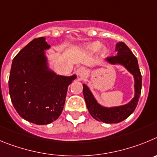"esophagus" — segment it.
Returning a JSON list of instances; mask_svg holds the SVG:
<instances>
[{"mask_svg":"<svg viewBox=\"0 0 157 157\" xmlns=\"http://www.w3.org/2000/svg\"><path fill=\"white\" fill-rule=\"evenodd\" d=\"M77 74H78L79 77H80V78H82L83 77H84V75H85L86 73V69L84 68V67H80V68L77 70Z\"/></svg>","mask_w":157,"mask_h":157,"instance_id":"esophagus-1","label":"esophagus"}]
</instances>
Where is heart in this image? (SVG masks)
Masks as SVG:
<instances>
[{
    "label": "heart",
    "mask_w": 157,
    "mask_h": 157,
    "mask_svg": "<svg viewBox=\"0 0 157 157\" xmlns=\"http://www.w3.org/2000/svg\"><path fill=\"white\" fill-rule=\"evenodd\" d=\"M101 46H102V44L99 41H94L92 43H90L86 46V49L87 51L91 52H97L98 51H99L101 49ZM108 52V49L106 48H102V54L105 55Z\"/></svg>",
    "instance_id": "heart-1"
}]
</instances>
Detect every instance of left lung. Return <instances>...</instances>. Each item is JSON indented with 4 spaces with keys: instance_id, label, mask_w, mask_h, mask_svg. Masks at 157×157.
Instances as JSON below:
<instances>
[{
    "instance_id": "obj_1",
    "label": "left lung",
    "mask_w": 157,
    "mask_h": 157,
    "mask_svg": "<svg viewBox=\"0 0 157 157\" xmlns=\"http://www.w3.org/2000/svg\"><path fill=\"white\" fill-rule=\"evenodd\" d=\"M115 51L117 52V56L106 58L105 61L111 65H121L124 66L133 75L135 80L134 98L125 105L105 107L100 105L90 88L85 84H83V94L89 113L96 121L106 124L120 123L133 113L138 105V98L140 97L142 91V75L136 57L124 42L117 43Z\"/></svg>"
}]
</instances>
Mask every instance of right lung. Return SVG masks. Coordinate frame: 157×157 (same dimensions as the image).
<instances>
[{
	"instance_id": "right-lung-1",
	"label": "right lung",
	"mask_w": 157,
	"mask_h": 157,
	"mask_svg": "<svg viewBox=\"0 0 157 157\" xmlns=\"http://www.w3.org/2000/svg\"><path fill=\"white\" fill-rule=\"evenodd\" d=\"M44 37L29 42L12 61L8 86L11 100L22 118L44 125L61 115L68 87L77 75H59L49 68Z\"/></svg>"
}]
</instances>
